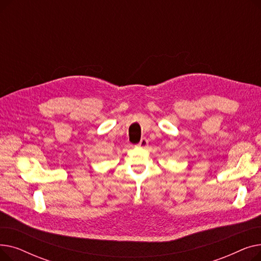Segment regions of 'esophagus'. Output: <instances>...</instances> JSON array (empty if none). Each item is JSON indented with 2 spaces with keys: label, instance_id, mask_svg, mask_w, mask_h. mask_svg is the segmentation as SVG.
Segmentation results:
<instances>
[{
  "label": "esophagus",
  "instance_id": "obj_1",
  "mask_svg": "<svg viewBox=\"0 0 261 261\" xmlns=\"http://www.w3.org/2000/svg\"><path fill=\"white\" fill-rule=\"evenodd\" d=\"M148 144H149V142H148V140L146 139V138H143L142 140H141V142L139 143V147H142V148H146L147 146H148Z\"/></svg>",
  "mask_w": 261,
  "mask_h": 261
}]
</instances>
